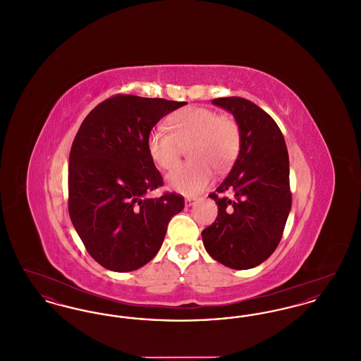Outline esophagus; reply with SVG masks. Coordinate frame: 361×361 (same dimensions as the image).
I'll return each mask as SVG.
<instances>
[{
  "label": "esophagus",
  "instance_id": "esophagus-1",
  "mask_svg": "<svg viewBox=\"0 0 361 361\" xmlns=\"http://www.w3.org/2000/svg\"><path fill=\"white\" fill-rule=\"evenodd\" d=\"M197 203V197H187L185 199V206L190 207L195 206Z\"/></svg>",
  "mask_w": 361,
  "mask_h": 361
}]
</instances>
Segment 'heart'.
Wrapping results in <instances>:
<instances>
[{
	"instance_id": "heart-1",
	"label": "heart",
	"mask_w": 361,
	"mask_h": 361,
	"mask_svg": "<svg viewBox=\"0 0 361 361\" xmlns=\"http://www.w3.org/2000/svg\"><path fill=\"white\" fill-rule=\"evenodd\" d=\"M168 131L155 127L147 137V150L155 165L164 171L177 165L183 147H188L187 164L168 173V187L183 193L195 195L211 183L212 172L226 171L240 146V131L237 121L227 115L203 106H188L169 119Z\"/></svg>"
}]
</instances>
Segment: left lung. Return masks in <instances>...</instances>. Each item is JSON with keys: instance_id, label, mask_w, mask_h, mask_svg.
<instances>
[{"instance_id": "1", "label": "left lung", "mask_w": 361, "mask_h": 361, "mask_svg": "<svg viewBox=\"0 0 361 361\" xmlns=\"http://www.w3.org/2000/svg\"><path fill=\"white\" fill-rule=\"evenodd\" d=\"M212 104L230 112L240 131L238 157L222 184L209 195L215 222L202 231L208 255L231 269H250L275 252L291 211L290 161L276 121L242 97ZM228 191L231 198L217 195Z\"/></svg>"}]
</instances>
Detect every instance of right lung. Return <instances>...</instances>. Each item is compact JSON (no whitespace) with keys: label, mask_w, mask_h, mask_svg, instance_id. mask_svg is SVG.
<instances>
[{"label":"right lung","mask_w":361,"mask_h":361,"mask_svg":"<svg viewBox=\"0 0 361 361\" xmlns=\"http://www.w3.org/2000/svg\"><path fill=\"white\" fill-rule=\"evenodd\" d=\"M184 102L119 94L82 121L69 158L70 219L87 253L114 272L139 269L162 246L184 197L146 195L162 185L147 137Z\"/></svg>","instance_id":"right-lung-1"}]
</instances>
